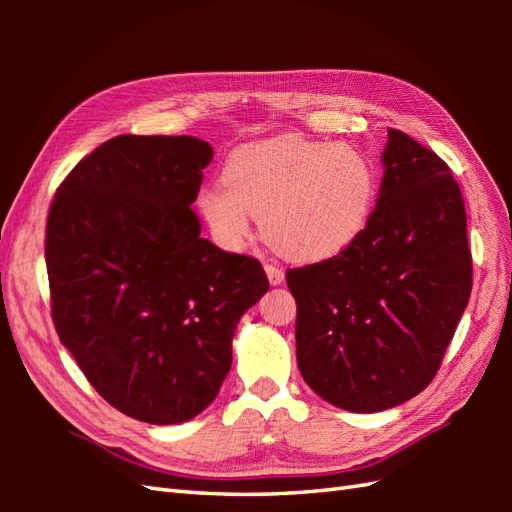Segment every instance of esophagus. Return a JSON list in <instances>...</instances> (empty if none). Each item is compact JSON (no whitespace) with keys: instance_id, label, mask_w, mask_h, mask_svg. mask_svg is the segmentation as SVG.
<instances>
[{"instance_id":"1","label":"esophagus","mask_w":512,"mask_h":512,"mask_svg":"<svg viewBox=\"0 0 512 512\" xmlns=\"http://www.w3.org/2000/svg\"><path fill=\"white\" fill-rule=\"evenodd\" d=\"M266 275L270 279V284L273 286H279L281 281H284V268H279L277 264H266Z\"/></svg>"}]
</instances>
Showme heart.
Returning a JSON list of instances; mask_svg holds the SVG:
<instances>
[{"label":"heart","mask_w":512,"mask_h":512,"mask_svg":"<svg viewBox=\"0 0 512 512\" xmlns=\"http://www.w3.org/2000/svg\"><path fill=\"white\" fill-rule=\"evenodd\" d=\"M222 178L198 195L217 239L242 244L253 213L266 242L290 259H323L350 246L376 200V173L363 151L299 136L231 151Z\"/></svg>","instance_id":"obj_1"}]
</instances>
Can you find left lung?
<instances>
[{"label": "left lung", "mask_w": 512, "mask_h": 512, "mask_svg": "<svg viewBox=\"0 0 512 512\" xmlns=\"http://www.w3.org/2000/svg\"><path fill=\"white\" fill-rule=\"evenodd\" d=\"M383 187L350 246L290 268L297 365L314 394L356 413L427 387L469 306L466 211L447 162L387 129Z\"/></svg>", "instance_id": "1"}]
</instances>
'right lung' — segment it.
I'll return each instance as SVG.
<instances>
[{
  "label": "right lung",
  "instance_id": "obj_1",
  "mask_svg": "<svg viewBox=\"0 0 512 512\" xmlns=\"http://www.w3.org/2000/svg\"><path fill=\"white\" fill-rule=\"evenodd\" d=\"M213 147L116 136L59 184L46 226L52 321L125 416L178 424L215 400L242 314L268 290L255 257L200 237L191 209Z\"/></svg>",
  "mask_w": 512,
  "mask_h": 512
}]
</instances>
